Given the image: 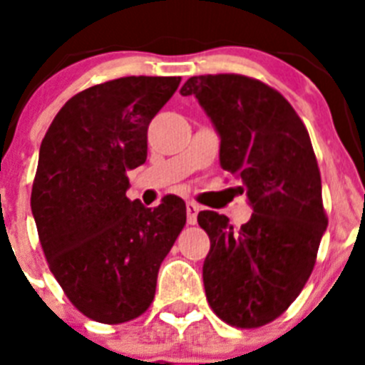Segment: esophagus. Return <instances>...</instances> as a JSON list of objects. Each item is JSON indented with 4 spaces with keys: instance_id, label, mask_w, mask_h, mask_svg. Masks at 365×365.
I'll return each instance as SVG.
<instances>
[{
    "instance_id": "obj_1",
    "label": "esophagus",
    "mask_w": 365,
    "mask_h": 365,
    "mask_svg": "<svg viewBox=\"0 0 365 365\" xmlns=\"http://www.w3.org/2000/svg\"><path fill=\"white\" fill-rule=\"evenodd\" d=\"M199 212H201V206H199L197 202H186V221H188V225H195V222H197Z\"/></svg>"
}]
</instances>
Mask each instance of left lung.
<instances>
[{"instance_id":"1","label":"left lung","mask_w":365,"mask_h":365,"mask_svg":"<svg viewBox=\"0 0 365 365\" xmlns=\"http://www.w3.org/2000/svg\"><path fill=\"white\" fill-rule=\"evenodd\" d=\"M180 95L195 96L214 122L222 170L240 179L237 192L254 210L241 228L227 215L199 212L210 237L206 299L222 322L261 327L298 298L327 228L307 128L282 93L243 74L192 76Z\"/></svg>"}]
</instances>
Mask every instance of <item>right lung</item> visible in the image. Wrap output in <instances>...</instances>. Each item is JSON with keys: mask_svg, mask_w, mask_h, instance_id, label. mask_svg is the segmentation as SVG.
<instances>
[{"mask_svg": "<svg viewBox=\"0 0 365 365\" xmlns=\"http://www.w3.org/2000/svg\"><path fill=\"white\" fill-rule=\"evenodd\" d=\"M180 76H124L66 102L45 133L31 208L51 272L82 314L124 324L146 312L160 263L186 225V205L125 197L146 163L148 125Z\"/></svg>", "mask_w": 365, "mask_h": 365, "instance_id": "add662e5", "label": "right lung"}]
</instances>
